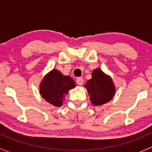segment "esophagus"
I'll list each match as a JSON object with an SVG mask.
<instances>
[{"instance_id": "esophagus-1", "label": "esophagus", "mask_w": 152, "mask_h": 152, "mask_svg": "<svg viewBox=\"0 0 152 152\" xmlns=\"http://www.w3.org/2000/svg\"><path fill=\"white\" fill-rule=\"evenodd\" d=\"M76 82L79 85H82L83 83H84V79L82 77H77V80H76Z\"/></svg>"}]
</instances>
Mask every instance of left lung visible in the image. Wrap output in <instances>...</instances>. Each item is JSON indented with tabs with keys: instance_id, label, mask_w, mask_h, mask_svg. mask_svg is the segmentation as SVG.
I'll return each mask as SVG.
<instances>
[{
	"instance_id": "8db88e82",
	"label": "left lung",
	"mask_w": 152,
	"mask_h": 152,
	"mask_svg": "<svg viewBox=\"0 0 152 152\" xmlns=\"http://www.w3.org/2000/svg\"><path fill=\"white\" fill-rule=\"evenodd\" d=\"M85 88L89 93L91 103L96 106L107 103L115 94L112 79L99 68L94 70L92 78L86 83Z\"/></svg>"
}]
</instances>
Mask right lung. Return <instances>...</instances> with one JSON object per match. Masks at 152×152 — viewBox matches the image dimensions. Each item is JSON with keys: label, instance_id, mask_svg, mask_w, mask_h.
I'll use <instances>...</instances> for the list:
<instances>
[{"label": "right lung", "instance_id": "add662e5", "mask_svg": "<svg viewBox=\"0 0 152 152\" xmlns=\"http://www.w3.org/2000/svg\"><path fill=\"white\" fill-rule=\"evenodd\" d=\"M75 87V82L69 76H64L57 70H52L44 77L40 85V94L46 101L56 107L62 104V100L68 91Z\"/></svg>", "mask_w": 152, "mask_h": 152}]
</instances>
